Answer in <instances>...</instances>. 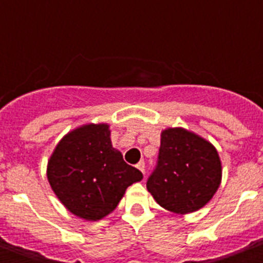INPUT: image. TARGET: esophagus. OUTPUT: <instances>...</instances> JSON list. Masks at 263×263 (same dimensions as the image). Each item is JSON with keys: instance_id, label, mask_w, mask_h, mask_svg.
<instances>
[{"instance_id": "esophagus-1", "label": "esophagus", "mask_w": 263, "mask_h": 263, "mask_svg": "<svg viewBox=\"0 0 263 263\" xmlns=\"http://www.w3.org/2000/svg\"><path fill=\"white\" fill-rule=\"evenodd\" d=\"M137 167H138V170L139 171H141V173L142 174H145V162H143V160H141V162H139L138 164H137Z\"/></svg>"}]
</instances>
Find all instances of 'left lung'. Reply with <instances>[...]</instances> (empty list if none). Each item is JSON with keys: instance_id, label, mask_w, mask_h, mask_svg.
I'll list each match as a JSON object with an SVG mask.
<instances>
[{"instance_id": "left-lung-1", "label": "left lung", "mask_w": 263, "mask_h": 263, "mask_svg": "<svg viewBox=\"0 0 263 263\" xmlns=\"http://www.w3.org/2000/svg\"><path fill=\"white\" fill-rule=\"evenodd\" d=\"M221 182V162L208 141L182 127L160 136L157 166L146 187L158 204L175 213L200 210Z\"/></svg>"}]
</instances>
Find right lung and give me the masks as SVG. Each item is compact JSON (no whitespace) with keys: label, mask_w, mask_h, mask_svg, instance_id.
I'll use <instances>...</instances> for the list:
<instances>
[{"label":"right lung","mask_w":263,"mask_h":263,"mask_svg":"<svg viewBox=\"0 0 263 263\" xmlns=\"http://www.w3.org/2000/svg\"><path fill=\"white\" fill-rule=\"evenodd\" d=\"M51 188L67 210L96 221L109 215L142 173L111 147L105 124L84 125L67 134L48 160Z\"/></svg>","instance_id":"1"}]
</instances>
